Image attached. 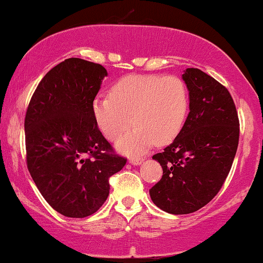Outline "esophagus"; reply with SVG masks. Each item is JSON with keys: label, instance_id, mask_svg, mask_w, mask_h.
Instances as JSON below:
<instances>
[{"label": "esophagus", "instance_id": "1", "mask_svg": "<svg viewBox=\"0 0 263 263\" xmlns=\"http://www.w3.org/2000/svg\"><path fill=\"white\" fill-rule=\"evenodd\" d=\"M142 162H143V158H131L128 160V163L132 164V165H140Z\"/></svg>", "mask_w": 263, "mask_h": 263}]
</instances>
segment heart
Masks as SVG:
<instances>
[{
	"mask_svg": "<svg viewBox=\"0 0 263 263\" xmlns=\"http://www.w3.org/2000/svg\"><path fill=\"white\" fill-rule=\"evenodd\" d=\"M91 109L109 141H118L134 123L136 127L119 141L118 149L138 154L154 142L175 140L187 118L189 91L176 76H127L112 85L110 98L94 99Z\"/></svg>",
	"mask_w": 263,
	"mask_h": 263,
	"instance_id": "heart-1",
	"label": "heart"
}]
</instances>
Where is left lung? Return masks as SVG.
Instances as JSON below:
<instances>
[{
  "label": "left lung",
  "mask_w": 263,
  "mask_h": 263,
  "mask_svg": "<svg viewBox=\"0 0 263 263\" xmlns=\"http://www.w3.org/2000/svg\"><path fill=\"white\" fill-rule=\"evenodd\" d=\"M190 112L181 132L153 159L163 176L149 190L153 203L172 214L194 213L222 189L239 143L235 104L224 85L198 68L182 74Z\"/></svg>",
  "instance_id": "obj_1"
}]
</instances>
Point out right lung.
Masks as SVG:
<instances>
[{"label":"right lung","instance_id":"obj_1","mask_svg":"<svg viewBox=\"0 0 263 263\" xmlns=\"http://www.w3.org/2000/svg\"><path fill=\"white\" fill-rule=\"evenodd\" d=\"M106 76L99 63L67 59L44 76L28 106V170L45 201L65 217L96 213L109 196V178L126 164L93 116Z\"/></svg>","mask_w":263,"mask_h":263}]
</instances>
